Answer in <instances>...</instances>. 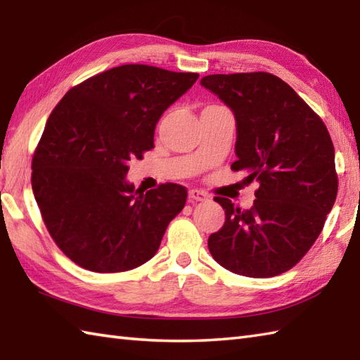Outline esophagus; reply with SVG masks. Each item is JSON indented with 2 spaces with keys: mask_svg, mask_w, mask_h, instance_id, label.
I'll return each instance as SVG.
<instances>
[{
  "mask_svg": "<svg viewBox=\"0 0 360 360\" xmlns=\"http://www.w3.org/2000/svg\"><path fill=\"white\" fill-rule=\"evenodd\" d=\"M188 198L190 201H205L209 198V195L202 192V190H198V188H192L188 192Z\"/></svg>",
  "mask_w": 360,
  "mask_h": 360,
  "instance_id": "1",
  "label": "esophagus"
}]
</instances>
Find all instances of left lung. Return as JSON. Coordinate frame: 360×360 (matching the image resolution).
<instances>
[{"label": "left lung", "instance_id": "obj_1", "mask_svg": "<svg viewBox=\"0 0 360 360\" xmlns=\"http://www.w3.org/2000/svg\"><path fill=\"white\" fill-rule=\"evenodd\" d=\"M201 85L235 114L233 172L257 181L249 210L217 196L226 223L209 250L227 271L275 277L307 255L338 196L334 145L323 120L286 82L269 72L212 74Z\"/></svg>", "mask_w": 360, "mask_h": 360}]
</instances>
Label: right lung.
<instances>
[{
  "instance_id": "right-lung-1",
  "label": "right lung",
  "mask_w": 360,
  "mask_h": 360,
  "mask_svg": "<svg viewBox=\"0 0 360 360\" xmlns=\"http://www.w3.org/2000/svg\"><path fill=\"white\" fill-rule=\"evenodd\" d=\"M196 72L122 65L63 96L32 156V190L44 226L83 269L124 272L147 263L187 190L165 182L142 193L128 184L131 159L155 147L162 112L192 88Z\"/></svg>"
}]
</instances>
